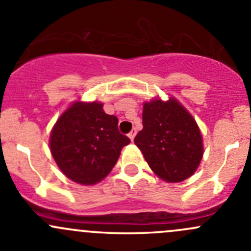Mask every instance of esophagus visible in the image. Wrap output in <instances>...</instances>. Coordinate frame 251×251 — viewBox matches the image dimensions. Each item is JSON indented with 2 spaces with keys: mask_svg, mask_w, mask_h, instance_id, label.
Returning a JSON list of instances; mask_svg holds the SVG:
<instances>
[{
  "mask_svg": "<svg viewBox=\"0 0 251 251\" xmlns=\"http://www.w3.org/2000/svg\"><path fill=\"white\" fill-rule=\"evenodd\" d=\"M127 136H128V138H130L131 141H133V138H135V136H136V130H135V128H133V130L131 131V132L128 133Z\"/></svg>",
  "mask_w": 251,
  "mask_h": 251,
  "instance_id": "obj_1",
  "label": "esophagus"
}]
</instances>
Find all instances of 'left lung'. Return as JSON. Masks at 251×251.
Wrapping results in <instances>:
<instances>
[{"label":"left lung","mask_w":251,"mask_h":251,"mask_svg":"<svg viewBox=\"0 0 251 251\" xmlns=\"http://www.w3.org/2000/svg\"><path fill=\"white\" fill-rule=\"evenodd\" d=\"M143 128L135 137L153 173L166 182H182L203 158V138L193 116L175 98L143 104Z\"/></svg>","instance_id":"left-lung-1"}]
</instances>
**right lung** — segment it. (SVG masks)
I'll use <instances>...</instances> for the list:
<instances>
[{
    "label": "right lung",
    "mask_w": 251,
    "mask_h": 251,
    "mask_svg": "<svg viewBox=\"0 0 251 251\" xmlns=\"http://www.w3.org/2000/svg\"><path fill=\"white\" fill-rule=\"evenodd\" d=\"M130 138L121 135L118 118L102 103L75 102L60 115L50 132V153L62 173L76 183L100 182L118 161Z\"/></svg>",
    "instance_id": "1"
}]
</instances>
